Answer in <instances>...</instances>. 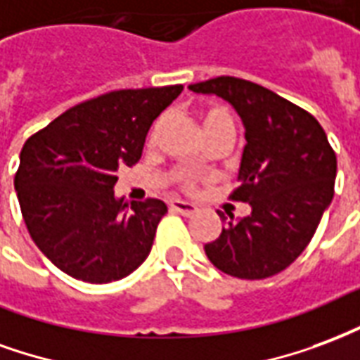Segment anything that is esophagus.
Returning <instances> with one entry per match:
<instances>
[{"label":"esophagus","instance_id":"esophagus-1","mask_svg":"<svg viewBox=\"0 0 360 360\" xmlns=\"http://www.w3.org/2000/svg\"><path fill=\"white\" fill-rule=\"evenodd\" d=\"M170 209L174 212H180L184 217H190V214L198 211V205H193L190 201H182V199H172L170 201Z\"/></svg>","mask_w":360,"mask_h":360}]
</instances>
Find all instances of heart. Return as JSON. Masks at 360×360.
<instances>
[{
	"label": "heart",
	"mask_w": 360,
	"mask_h": 360,
	"mask_svg": "<svg viewBox=\"0 0 360 360\" xmlns=\"http://www.w3.org/2000/svg\"><path fill=\"white\" fill-rule=\"evenodd\" d=\"M159 124H161V120L155 124V128ZM203 128H205L207 136H214V134H230V136H234V117H232V112L228 111L226 107L214 105V107H209L203 112ZM178 180H180L184 188L191 190L193 184H195V174L180 172Z\"/></svg>",
	"instance_id": "heart-1"
}]
</instances>
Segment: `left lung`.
<instances>
[{
  "label": "left lung",
  "instance_id": "8db88e82",
  "mask_svg": "<svg viewBox=\"0 0 360 360\" xmlns=\"http://www.w3.org/2000/svg\"><path fill=\"white\" fill-rule=\"evenodd\" d=\"M234 107L245 128L238 188L230 199L249 203L248 217H219L222 232L205 253L224 274L263 280L288 269L313 240L334 198L338 161L311 112L234 76L188 86Z\"/></svg>",
  "mask_w": 360,
  "mask_h": 360
}]
</instances>
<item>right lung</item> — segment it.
Segmentation results:
<instances>
[{
	"mask_svg": "<svg viewBox=\"0 0 360 360\" xmlns=\"http://www.w3.org/2000/svg\"><path fill=\"white\" fill-rule=\"evenodd\" d=\"M182 90L109 91L26 140L15 174L18 205L34 243L65 274L107 284L148 259L167 205L117 198V172L140 161L153 120Z\"/></svg>",
	"mask_w": 360,
	"mask_h": 360,
	"instance_id": "obj_1",
	"label": "right lung"
}]
</instances>
